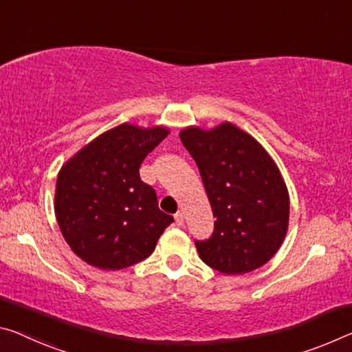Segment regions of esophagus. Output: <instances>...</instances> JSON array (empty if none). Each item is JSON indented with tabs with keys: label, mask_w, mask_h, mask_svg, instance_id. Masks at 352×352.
<instances>
[{
	"label": "esophagus",
	"mask_w": 352,
	"mask_h": 352,
	"mask_svg": "<svg viewBox=\"0 0 352 352\" xmlns=\"http://www.w3.org/2000/svg\"><path fill=\"white\" fill-rule=\"evenodd\" d=\"M175 222H177L178 227L185 226V216H183V213H180V211H178V213L175 214Z\"/></svg>",
	"instance_id": "34e87169"
}]
</instances>
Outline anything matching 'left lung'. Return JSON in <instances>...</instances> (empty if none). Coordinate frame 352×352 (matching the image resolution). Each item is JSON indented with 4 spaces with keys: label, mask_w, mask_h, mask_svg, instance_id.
I'll return each instance as SVG.
<instances>
[{
    "label": "left lung",
    "mask_w": 352,
    "mask_h": 352,
    "mask_svg": "<svg viewBox=\"0 0 352 352\" xmlns=\"http://www.w3.org/2000/svg\"><path fill=\"white\" fill-rule=\"evenodd\" d=\"M180 139L196 161L216 217L213 236L196 241L200 258L227 276L258 270L288 232L289 196L274 160L230 122L210 130L186 126Z\"/></svg>",
    "instance_id": "obj_1"
}]
</instances>
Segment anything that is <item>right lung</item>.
Returning a JSON list of instances; mask_svg holds the SVG:
<instances>
[{
  "mask_svg": "<svg viewBox=\"0 0 352 352\" xmlns=\"http://www.w3.org/2000/svg\"><path fill=\"white\" fill-rule=\"evenodd\" d=\"M169 133L164 125L125 122L60 167L54 214L67 244L87 265L117 271L146 260L174 222L158 208L155 189L139 177L144 158Z\"/></svg>",
  "mask_w": 352,
  "mask_h": 352,
  "instance_id": "obj_1",
  "label": "right lung"
}]
</instances>
